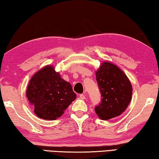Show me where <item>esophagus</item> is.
I'll return each mask as SVG.
<instances>
[{
	"label": "esophagus",
	"mask_w": 159,
	"mask_h": 159,
	"mask_svg": "<svg viewBox=\"0 0 159 159\" xmlns=\"http://www.w3.org/2000/svg\"><path fill=\"white\" fill-rule=\"evenodd\" d=\"M80 98L82 99H85V97H86V94L85 93H83V94H80Z\"/></svg>",
	"instance_id": "34e87169"
}]
</instances>
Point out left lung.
Segmentation results:
<instances>
[{
	"label": "left lung",
	"instance_id": "obj_1",
	"mask_svg": "<svg viewBox=\"0 0 159 159\" xmlns=\"http://www.w3.org/2000/svg\"><path fill=\"white\" fill-rule=\"evenodd\" d=\"M101 102L95 107L98 116L109 120L122 114L132 99V88L126 75L114 64L103 62L96 72Z\"/></svg>",
	"mask_w": 159,
	"mask_h": 159
}]
</instances>
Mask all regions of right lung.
<instances>
[{
	"mask_svg": "<svg viewBox=\"0 0 159 159\" xmlns=\"http://www.w3.org/2000/svg\"><path fill=\"white\" fill-rule=\"evenodd\" d=\"M26 97L37 116L55 120L76 98L72 86L61 79L52 66L41 69L29 81Z\"/></svg>",
	"mask_w": 159,
	"mask_h": 159,
	"instance_id": "right-lung-1",
	"label": "right lung"
}]
</instances>
